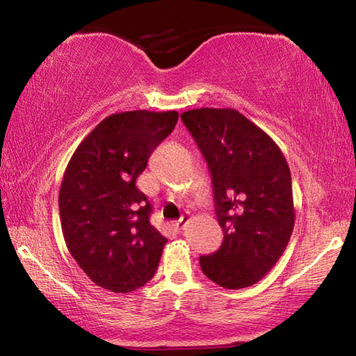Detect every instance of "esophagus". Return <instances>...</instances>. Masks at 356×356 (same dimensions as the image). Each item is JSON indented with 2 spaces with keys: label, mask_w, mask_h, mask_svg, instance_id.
I'll use <instances>...</instances> for the list:
<instances>
[{
  "label": "esophagus",
  "mask_w": 356,
  "mask_h": 356,
  "mask_svg": "<svg viewBox=\"0 0 356 356\" xmlns=\"http://www.w3.org/2000/svg\"><path fill=\"white\" fill-rule=\"evenodd\" d=\"M190 220V215H182L180 216V218L174 222V229H176V231H182V229L185 227V225H186V221Z\"/></svg>",
  "instance_id": "esophagus-1"
}]
</instances>
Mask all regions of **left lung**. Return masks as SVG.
Segmentation results:
<instances>
[{
    "label": "left lung",
    "instance_id": "obj_1",
    "mask_svg": "<svg viewBox=\"0 0 356 356\" xmlns=\"http://www.w3.org/2000/svg\"><path fill=\"white\" fill-rule=\"evenodd\" d=\"M206 159L218 251L201 256L204 275L225 289L256 284L282 256L295 225L291 170L272 138L232 108L180 114Z\"/></svg>",
    "mask_w": 356,
    "mask_h": 356
}]
</instances>
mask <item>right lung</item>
<instances>
[{
  "label": "right lung",
  "mask_w": 356,
  "mask_h": 356,
  "mask_svg": "<svg viewBox=\"0 0 356 356\" xmlns=\"http://www.w3.org/2000/svg\"><path fill=\"white\" fill-rule=\"evenodd\" d=\"M177 119V111L111 114L65 168L59 190L65 245L89 280L106 291L134 292L159 267L168 238L150 225L152 206L135 182Z\"/></svg>",
  "instance_id": "add662e5"
}]
</instances>
